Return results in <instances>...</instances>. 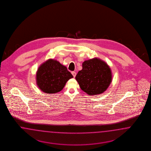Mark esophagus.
<instances>
[{
    "label": "esophagus",
    "mask_w": 151,
    "mask_h": 151,
    "mask_svg": "<svg viewBox=\"0 0 151 151\" xmlns=\"http://www.w3.org/2000/svg\"><path fill=\"white\" fill-rule=\"evenodd\" d=\"M71 73H72V75H73V76L74 78L76 76V72H75V71H73V72Z\"/></svg>",
    "instance_id": "obj_1"
}]
</instances>
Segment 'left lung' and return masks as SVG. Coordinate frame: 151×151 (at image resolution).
<instances>
[{
  "label": "left lung",
  "instance_id": "obj_1",
  "mask_svg": "<svg viewBox=\"0 0 151 151\" xmlns=\"http://www.w3.org/2000/svg\"><path fill=\"white\" fill-rule=\"evenodd\" d=\"M75 78L82 90L89 95H96L105 91L109 86L112 73L105 62L94 58L82 63V69Z\"/></svg>",
  "mask_w": 151,
  "mask_h": 151
}]
</instances>
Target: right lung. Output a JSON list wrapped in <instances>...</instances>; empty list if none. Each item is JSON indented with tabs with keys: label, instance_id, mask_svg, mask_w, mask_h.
Here are the masks:
<instances>
[{
	"label": "right lung",
	"instance_id": "right-lung-1",
	"mask_svg": "<svg viewBox=\"0 0 151 151\" xmlns=\"http://www.w3.org/2000/svg\"><path fill=\"white\" fill-rule=\"evenodd\" d=\"M73 76L66 66L53 59L41 65L37 73V83L46 93H55L61 91L66 82Z\"/></svg>",
	"mask_w": 151,
	"mask_h": 151
}]
</instances>
